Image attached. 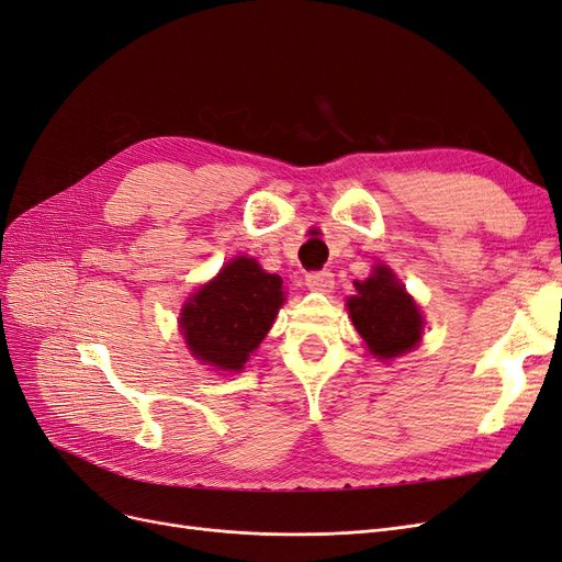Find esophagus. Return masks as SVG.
Masks as SVG:
<instances>
[{
    "mask_svg": "<svg viewBox=\"0 0 562 562\" xmlns=\"http://www.w3.org/2000/svg\"><path fill=\"white\" fill-rule=\"evenodd\" d=\"M304 283H307L316 293H330L335 288V277L330 269H318V271H310V274L304 277Z\"/></svg>",
    "mask_w": 562,
    "mask_h": 562,
    "instance_id": "esophagus-1",
    "label": "esophagus"
}]
</instances>
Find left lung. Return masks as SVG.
<instances>
[{"label":"left lung","mask_w":562,"mask_h":562,"mask_svg":"<svg viewBox=\"0 0 562 562\" xmlns=\"http://www.w3.org/2000/svg\"><path fill=\"white\" fill-rule=\"evenodd\" d=\"M356 293L347 307L356 330L361 333L370 353L394 359L411 351L422 337V314L413 297L386 267H375L372 277L356 281Z\"/></svg>","instance_id":"1"}]
</instances>
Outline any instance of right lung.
I'll use <instances>...</instances> for the list:
<instances>
[{
	"instance_id": "right-lung-1",
	"label": "right lung",
	"mask_w": 562,
	"mask_h": 562,
	"mask_svg": "<svg viewBox=\"0 0 562 562\" xmlns=\"http://www.w3.org/2000/svg\"><path fill=\"white\" fill-rule=\"evenodd\" d=\"M281 277L267 274L252 258H236L184 304V342L199 361L241 370L258 349L283 304Z\"/></svg>"
}]
</instances>
